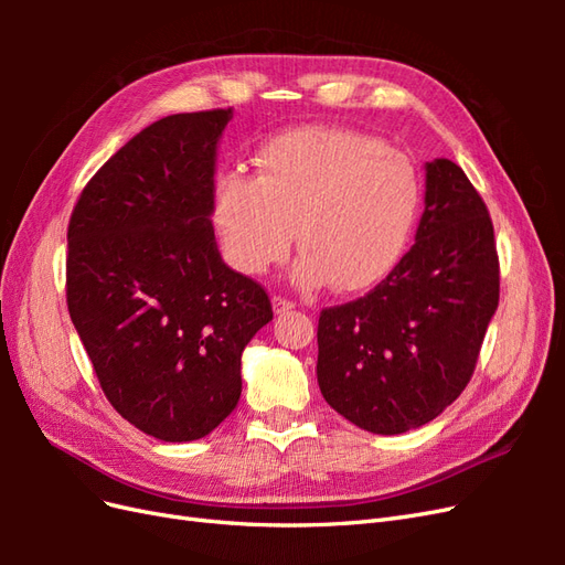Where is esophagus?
<instances>
[{
	"label": "esophagus",
	"instance_id": "1",
	"mask_svg": "<svg viewBox=\"0 0 565 565\" xmlns=\"http://www.w3.org/2000/svg\"><path fill=\"white\" fill-rule=\"evenodd\" d=\"M295 309V301H289L285 297H273V311H276L278 316L292 311Z\"/></svg>",
	"mask_w": 565,
	"mask_h": 565
}]
</instances>
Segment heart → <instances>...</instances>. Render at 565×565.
<instances>
[{"mask_svg": "<svg viewBox=\"0 0 565 565\" xmlns=\"http://www.w3.org/2000/svg\"><path fill=\"white\" fill-rule=\"evenodd\" d=\"M422 200L415 162L370 134L299 127L256 156V177L221 172L212 218L226 259L245 276L282 262L292 241L299 287L361 292L396 268Z\"/></svg>", "mask_w": 565, "mask_h": 565, "instance_id": "1", "label": "heart"}]
</instances>
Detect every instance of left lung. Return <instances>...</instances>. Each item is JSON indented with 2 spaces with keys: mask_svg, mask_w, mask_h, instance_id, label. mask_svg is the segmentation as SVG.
Listing matches in <instances>:
<instances>
[{
  "mask_svg": "<svg viewBox=\"0 0 565 565\" xmlns=\"http://www.w3.org/2000/svg\"><path fill=\"white\" fill-rule=\"evenodd\" d=\"M498 301L483 198L452 160L426 162L415 245L372 292L320 311L322 398L372 434L436 419L469 384Z\"/></svg>",
  "mask_w": 565,
  "mask_h": 565,
  "instance_id": "obj_1",
  "label": "left lung"
}]
</instances>
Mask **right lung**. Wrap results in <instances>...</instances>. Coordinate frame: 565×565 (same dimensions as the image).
I'll return each mask as SVG.
<instances>
[{
	"instance_id": "1",
	"label": "right lung",
	"mask_w": 565,
	"mask_h": 565,
	"mask_svg": "<svg viewBox=\"0 0 565 565\" xmlns=\"http://www.w3.org/2000/svg\"><path fill=\"white\" fill-rule=\"evenodd\" d=\"M228 110L169 115L84 185L67 226L71 320L110 405L167 443L214 431L241 358L273 320L266 289L221 259L212 226Z\"/></svg>"
}]
</instances>
